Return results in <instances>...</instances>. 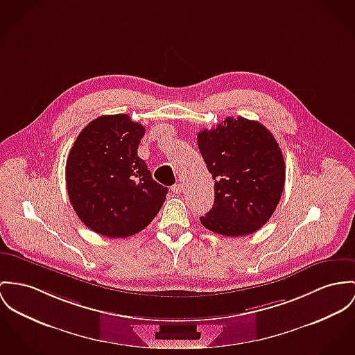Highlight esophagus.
I'll return each instance as SVG.
<instances>
[{
  "mask_svg": "<svg viewBox=\"0 0 355 355\" xmlns=\"http://www.w3.org/2000/svg\"><path fill=\"white\" fill-rule=\"evenodd\" d=\"M171 191H173L174 194L181 193V184H175V185H173V187H171Z\"/></svg>",
  "mask_w": 355,
  "mask_h": 355,
  "instance_id": "1",
  "label": "esophagus"
}]
</instances>
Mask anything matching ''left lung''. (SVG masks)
Masks as SVG:
<instances>
[{"label": "left lung", "instance_id": "obj_1", "mask_svg": "<svg viewBox=\"0 0 355 355\" xmlns=\"http://www.w3.org/2000/svg\"><path fill=\"white\" fill-rule=\"evenodd\" d=\"M197 146L215 180L214 207L201 224L224 236L258 231L272 218L285 185V162L272 132L258 121L227 117L200 131Z\"/></svg>", "mask_w": 355, "mask_h": 355}]
</instances>
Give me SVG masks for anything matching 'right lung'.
I'll return each instance as SVG.
<instances>
[{
  "mask_svg": "<svg viewBox=\"0 0 355 355\" xmlns=\"http://www.w3.org/2000/svg\"><path fill=\"white\" fill-rule=\"evenodd\" d=\"M144 127L128 114L100 116L74 141L66 162L70 202L82 223L108 238H127L158 215L167 188L153 180L137 147Z\"/></svg>",
  "mask_w": 355,
  "mask_h": 355,
  "instance_id": "add662e5",
  "label": "right lung"
}]
</instances>
